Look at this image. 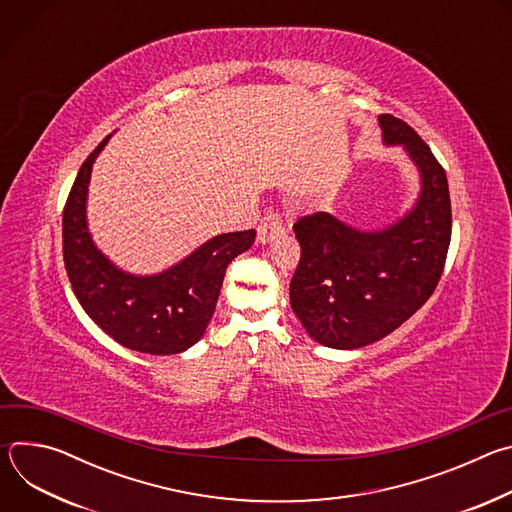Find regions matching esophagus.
I'll return each instance as SVG.
<instances>
[{
  "mask_svg": "<svg viewBox=\"0 0 512 512\" xmlns=\"http://www.w3.org/2000/svg\"><path fill=\"white\" fill-rule=\"evenodd\" d=\"M285 233V227L281 223V218L277 212H269L263 221L257 227V243L259 245H267L271 243L275 237H281Z\"/></svg>",
  "mask_w": 512,
  "mask_h": 512,
  "instance_id": "34e87169",
  "label": "esophagus"
}]
</instances>
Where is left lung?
<instances>
[{"label": "left lung", "mask_w": 512, "mask_h": 512, "mask_svg": "<svg viewBox=\"0 0 512 512\" xmlns=\"http://www.w3.org/2000/svg\"><path fill=\"white\" fill-rule=\"evenodd\" d=\"M383 143L401 148L419 174V194L397 221L358 229L330 212L294 225L302 247L289 304L318 344L352 350L373 344L409 320L442 277L452 208L444 168L401 119L379 115Z\"/></svg>", "instance_id": "obj_1"}]
</instances>
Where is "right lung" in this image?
<instances>
[{"mask_svg": "<svg viewBox=\"0 0 512 512\" xmlns=\"http://www.w3.org/2000/svg\"><path fill=\"white\" fill-rule=\"evenodd\" d=\"M111 135L85 160L70 188L62 214L64 267L83 310L113 340L145 354H180L204 336L227 267L251 249L255 231L216 235L160 273L117 267L95 245L87 221L93 164Z\"/></svg>", "mask_w": 512, "mask_h": 512, "instance_id": "add662e5", "label": "right lung"}]
</instances>
